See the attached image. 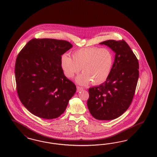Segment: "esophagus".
<instances>
[{"label": "esophagus", "mask_w": 157, "mask_h": 157, "mask_svg": "<svg viewBox=\"0 0 157 157\" xmlns=\"http://www.w3.org/2000/svg\"><path fill=\"white\" fill-rule=\"evenodd\" d=\"M76 88H77V92H79L83 89V88L82 87L79 86H77Z\"/></svg>", "instance_id": "34e87169"}]
</instances>
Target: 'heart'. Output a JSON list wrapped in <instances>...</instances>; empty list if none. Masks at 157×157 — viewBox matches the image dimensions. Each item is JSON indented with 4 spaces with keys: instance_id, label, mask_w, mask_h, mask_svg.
I'll use <instances>...</instances> for the list:
<instances>
[{
    "instance_id": "heart-1",
    "label": "heart",
    "mask_w": 157,
    "mask_h": 157,
    "mask_svg": "<svg viewBox=\"0 0 157 157\" xmlns=\"http://www.w3.org/2000/svg\"><path fill=\"white\" fill-rule=\"evenodd\" d=\"M114 63L112 52L107 48L87 47L77 49L72 57L64 54L61 57V65L65 75L69 78L82 70L83 74L76 78V81L86 85L92 82L99 85L105 81L109 75Z\"/></svg>"
}]
</instances>
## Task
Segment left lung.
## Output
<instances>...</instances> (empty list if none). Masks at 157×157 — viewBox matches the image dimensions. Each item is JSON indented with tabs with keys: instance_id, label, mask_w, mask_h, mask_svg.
<instances>
[{
	"instance_id": "1",
	"label": "left lung",
	"mask_w": 157,
	"mask_h": 157,
	"mask_svg": "<svg viewBox=\"0 0 157 157\" xmlns=\"http://www.w3.org/2000/svg\"><path fill=\"white\" fill-rule=\"evenodd\" d=\"M100 44L114 51L115 59L106 81L89 89L87 105L95 119L108 121L118 118L129 107L139 79V64L124 40H108Z\"/></svg>"
}]
</instances>
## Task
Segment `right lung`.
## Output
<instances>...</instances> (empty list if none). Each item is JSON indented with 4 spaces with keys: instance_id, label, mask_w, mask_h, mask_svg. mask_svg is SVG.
Masks as SVG:
<instances>
[{
    "instance_id": "obj_1",
    "label": "right lung",
    "mask_w": 157,
    "mask_h": 157,
    "mask_svg": "<svg viewBox=\"0 0 157 157\" xmlns=\"http://www.w3.org/2000/svg\"><path fill=\"white\" fill-rule=\"evenodd\" d=\"M72 47L64 40L33 38L18 54L17 92L31 113L50 119L58 118L65 111L76 87L64 75L61 57Z\"/></svg>"
}]
</instances>
